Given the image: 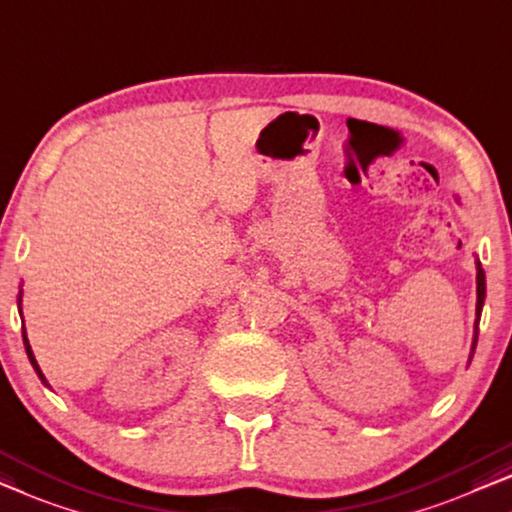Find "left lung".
<instances>
[{"instance_id":"left-lung-1","label":"left lung","mask_w":512,"mask_h":512,"mask_svg":"<svg viewBox=\"0 0 512 512\" xmlns=\"http://www.w3.org/2000/svg\"><path fill=\"white\" fill-rule=\"evenodd\" d=\"M476 293H478V302H476V325H473V346H471V353L473 348L478 344V323H480V311H483V302H485V272H483V265L480 261H476Z\"/></svg>"}]
</instances>
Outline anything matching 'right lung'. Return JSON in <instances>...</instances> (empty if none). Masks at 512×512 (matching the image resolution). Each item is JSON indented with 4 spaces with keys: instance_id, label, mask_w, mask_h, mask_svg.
<instances>
[{
    "instance_id": "add662e5",
    "label": "right lung",
    "mask_w": 512,
    "mask_h": 512,
    "mask_svg": "<svg viewBox=\"0 0 512 512\" xmlns=\"http://www.w3.org/2000/svg\"><path fill=\"white\" fill-rule=\"evenodd\" d=\"M20 302H22V291H20V295H18V311H22V307H20ZM22 342H25V351H27V358H29V362H32V367L36 369V374H39V379L48 385V381H46V376H43V372H41V367H39V362H36V358H34V353H32V346H29V339H27V332H25V325H22Z\"/></svg>"
}]
</instances>
